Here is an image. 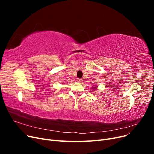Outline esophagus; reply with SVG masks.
<instances>
[{
    "label": "esophagus",
    "instance_id": "obj_1",
    "mask_svg": "<svg viewBox=\"0 0 154 154\" xmlns=\"http://www.w3.org/2000/svg\"><path fill=\"white\" fill-rule=\"evenodd\" d=\"M77 82H82V79H80V78H78L77 79Z\"/></svg>",
    "mask_w": 154,
    "mask_h": 154
}]
</instances>
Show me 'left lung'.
<instances>
[{
  "label": "left lung",
  "mask_w": 154,
  "mask_h": 154,
  "mask_svg": "<svg viewBox=\"0 0 154 154\" xmlns=\"http://www.w3.org/2000/svg\"><path fill=\"white\" fill-rule=\"evenodd\" d=\"M94 88H95V87H94Z\"/></svg>",
  "instance_id": "left-lung-1"
}]
</instances>
